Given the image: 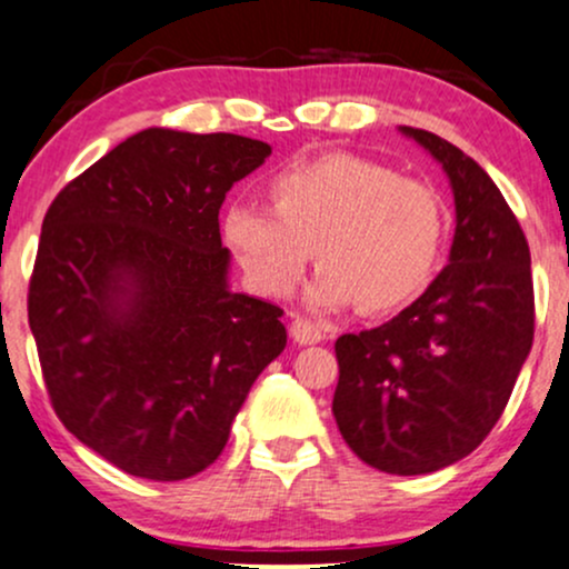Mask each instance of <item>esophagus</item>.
Wrapping results in <instances>:
<instances>
[{
    "instance_id": "1",
    "label": "esophagus",
    "mask_w": 569,
    "mask_h": 569,
    "mask_svg": "<svg viewBox=\"0 0 569 569\" xmlns=\"http://www.w3.org/2000/svg\"><path fill=\"white\" fill-rule=\"evenodd\" d=\"M291 337H293V342H299V345H318L326 335H323V329L318 323H312V321H307V318L297 316L291 321Z\"/></svg>"
}]
</instances>
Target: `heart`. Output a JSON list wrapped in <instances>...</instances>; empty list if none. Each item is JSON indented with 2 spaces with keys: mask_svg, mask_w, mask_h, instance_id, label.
<instances>
[{
  "mask_svg": "<svg viewBox=\"0 0 569 569\" xmlns=\"http://www.w3.org/2000/svg\"><path fill=\"white\" fill-rule=\"evenodd\" d=\"M272 211L232 206L224 240L264 297H289L310 253L321 267L307 299L321 310L388 312L420 297L449 234L441 192L356 154H323L270 179Z\"/></svg>",
  "mask_w": 569,
  "mask_h": 569,
  "instance_id": "b5f03b06",
  "label": "heart"
}]
</instances>
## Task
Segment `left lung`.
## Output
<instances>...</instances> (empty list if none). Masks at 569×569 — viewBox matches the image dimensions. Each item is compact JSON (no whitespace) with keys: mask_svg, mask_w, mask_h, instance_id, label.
<instances>
[{"mask_svg":"<svg viewBox=\"0 0 569 569\" xmlns=\"http://www.w3.org/2000/svg\"><path fill=\"white\" fill-rule=\"evenodd\" d=\"M455 192L449 264L393 321L342 335L335 420L377 471L433 473L471 455L500 420L535 335L530 246L485 168L455 143L401 128Z\"/></svg>","mask_w":569,"mask_h":569,"instance_id":"obj_1","label":"left lung"}]
</instances>
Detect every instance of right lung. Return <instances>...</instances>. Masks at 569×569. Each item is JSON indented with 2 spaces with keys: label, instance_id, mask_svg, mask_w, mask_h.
<instances>
[{
  "label": "right lung",
  "instance_id": "obj_1",
  "mask_svg": "<svg viewBox=\"0 0 569 569\" xmlns=\"http://www.w3.org/2000/svg\"><path fill=\"white\" fill-rule=\"evenodd\" d=\"M234 133L147 128L50 202L29 326L58 420L130 476L181 481L221 455L283 352L278 305L230 291L219 208L270 158Z\"/></svg>",
  "mask_w": 569,
  "mask_h": 569
}]
</instances>
